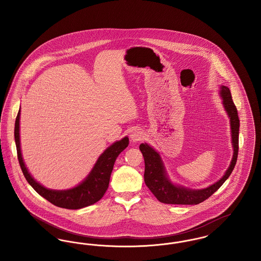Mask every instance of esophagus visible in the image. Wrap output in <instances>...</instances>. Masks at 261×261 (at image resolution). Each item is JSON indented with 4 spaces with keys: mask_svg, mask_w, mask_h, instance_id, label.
<instances>
[{
    "mask_svg": "<svg viewBox=\"0 0 261 261\" xmlns=\"http://www.w3.org/2000/svg\"><path fill=\"white\" fill-rule=\"evenodd\" d=\"M130 137H131V140H132L133 142H139V141L143 140L144 134H143V132L140 131V130H135V131L131 134V136Z\"/></svg>",
    "mask_w": 261,
    "mask_h": 261,
    "instance_id": "34e87169",
    "label": "esophagus"
}]
</instances>
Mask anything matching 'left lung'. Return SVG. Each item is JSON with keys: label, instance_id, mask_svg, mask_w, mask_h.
I'll return each instance as SVG.
<instances>
[{"label": "left lung", "instance_id": "obj_1", "mask_svg": "<svg viewBox=\"0 0 261 261\" xmlns=\"http://www.w3.org/2000/svg\"><path fill=\"white\" fill-rule=\"evenodd\" d=\"M221 97L226 112L230 117V124L232 131V143L234 148V154L231 164L223 177L211 187L202 190H190L183 187L174 186L167 179L164 166L160 154L147 144H141L140 150L143 153L145 161V183L150 192L161 202L168 204H198L208 199L229 178L236 165L239 152V128L240 119L238 115L236 106L233 101L231 92L226 86L221 87Z\"/></svg>", "mask_w": 261, "mask_h": 261}]
</instances>
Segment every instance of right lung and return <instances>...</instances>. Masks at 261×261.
<instances>
[{"label":"right lung","instance_id":"obj_1","mask_svg":"<svg viewBox=\"0 0 261 261\" xmlns=\"http://www.w3.org/2000/svg\"><path fill=\"white\" fill-rule=\"evenodd\" d=\"M19 115L20 110L17 113L14 125V140L16 145L17 159L25 179L38 194L49 200L50 203L67 210H79L82 207H86L88 205L94 204L101 199L109 188L114 162L119 153L127 148L129 144V139L125 137L122 140L114 143L110 148L106 149L103 153L99 156L98 162L94 166L92 172L88 176L87 179L79 186L67 191H54L41 186L28 173L25 167L19 145Z\"/></svg>","mask_w":261,"mask_h":261}]
</instances>
